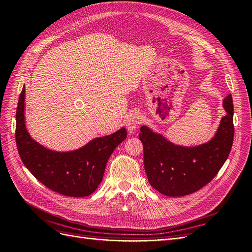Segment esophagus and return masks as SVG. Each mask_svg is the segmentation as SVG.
I'll return each instance as SVG.
<instances>
[{"mask_svg": "<svg viewBox=\"0 0 252 252\" xmlns=\"http://www.w3.org/2000/svg\"><path fill=\"white\" fill-rule=\"evenodd\" d=\"M143 121V116L140 114V112L134 111L132 114L129 115L126 119V127L129 131H134L136 127L138 126V125H141V122Z\"/></svg>", "mask_w": 252, "mask_h": 252, "instance_id": "esophagus-1", "label": "esophagus"}]
</instances>
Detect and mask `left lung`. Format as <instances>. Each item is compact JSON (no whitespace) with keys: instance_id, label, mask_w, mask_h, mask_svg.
<instances>
[{"instance_id":"obj_1","label":"left lung","mask_w":252,"mask_h":252,"mask_svg":"<svg viewBox=\"0 0 252 252\" xmlns=\"http://www.w3.org/2000/svg\"><path fill=\"white\" fill-rule=\"evenodd\" d=\"M226 114L215 137L194 147L175 145L161 134L143 126L138 134L144 147L147 179L160 194L170 197L189 195L207 185L222 168L234 140L232 95L223 100Z\"/></svg>"}]
</instances>
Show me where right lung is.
Instances as JSON below:
<instances>
[{
  "mask_svg": "<svg viewBox=\"0 0 252 252\" xmlns=\"http://www.w3.org/2000/svg\"><path fill=\"white\" fill-rule=\"evenodd\" d=\"M25 87L16 111V144L26 168L47 189L69 197L89 196L103 180L112 152L126 138V130L96 137L72 152H54L32 138L25 123Z\"/></svg>",
  "mask_w": 252,
  "mask_h": 252,
  "instance_id": "obj_1",
  "label": "right lung"
}]
</instances>
